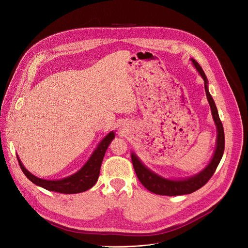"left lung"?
<instances>
[{
    "label": "left lung",
    "mask_w": 248,
    "mask_h": 248,
    "mask_svg": "<svg viewBox=\"0 0 248 248\" xmlns=\"http://www.w3.org/2000/svg\"><path fill=\"white\" fill-rule=\"evenodd\" d=\"M190 61L192 62V64L197 69L198 74L201 76V78L204 80V87H205L207 100L209 102L212 117H213L214 123L216 124V129H217L216 148L213 156H212L211 161L201 171H199L198 173L192 176H189V178H185L180 180H170V179L164 178L162 175H159L158 173L154 172L149 168H147L136 156V154L132 152L131 160H132L133 168L139 182L142 184L149 191L156 194H160V195H167V196L184 195V194L192 193L198 190L199 188H201L211 179V176L214 174L223 157L224 150H225L224 127L219 118V113L215 105V102L209 92L208 79L200 64L194 59H190Z\"/></svg>",
    "instance_id": "8db88e82"
}]
</instances>
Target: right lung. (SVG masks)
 I'll return each mask as SVG.
<instances>
[{"label": "right lung", "instance_id": "obj_1", "mask_svg": "<svg viewBox=\"0 0 248 248\" xmlns=\"http://www.w3.org/2000/svg\"><path fill=\"white\" fill-rule=\"evenodd\" d=\"M114 138H115V132L110 131L101 140V142L98 144L97 148L93 151L90 158L81 167L80 170H78L74 174H70L66 176V178H63L61 180L53 181V180H44V179L38 178V176L32 174L29 170L25 169L18 155H16V157L23 173L26 175V178L30 182H32L34 185L41 186L47 190L56 191L60 193H65V194L79 193V192H83L90 189L97 183L99 173H100V168H101L106 150H107V148L109 147L110 143L112 142V140Z\"/></svg>", "mask_w": 248, "mask_h": 248}]
</instances>
